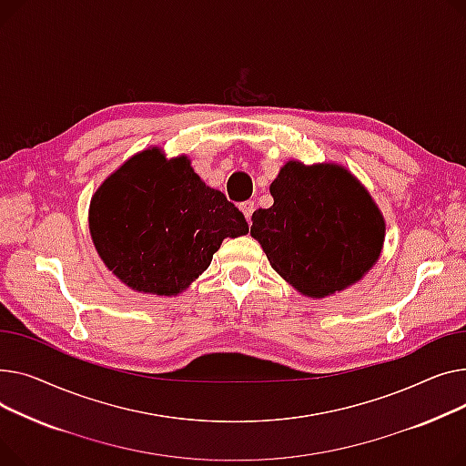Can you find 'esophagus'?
I'll list each match as a JSON object with an SVG mask.
<instances>
[{
	"instance_id": "obj_1",
	"label": "esophagus",
	"mask_w": 466,
	"mask_h": 466,
	"mask_svg": "<svg viewBox=\"0 0 466 466\" xmlns=\"http://www.w3.org/2000/svg\"><path fill=\"white\" fill-rule=\"evenodd\" d=\"M238 208H240V210H242V214L246 216V220L250 222L252 212H254V208H256V203H254V201H242V203L238 205Z\"/></svg>"
}]
</instances>
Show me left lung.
Masks as SVG:
<instances>
[{
    "instance_id": "obj_1",
    "label": "left lung",
    "mask_w": 466,
    "mask_h": 466,
    "mask_svg": "<svg viewBox=\"0 0 466 466\" xmlns=\"http://www.w3.org/2000/svg\"><path fill=\"white\" fill-rule=\"evenodd\" d=\"M275 203L252 214L250 233L282 279L309 297L358 282L384 244V218L339 166L289 161L270 184Z\"/></svg>"
}]
</instances>
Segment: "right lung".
Wrapping results in <instances>:
<instances>
[{"label":"right lung","instance_id":"1","mask_svg":"<svg viewBox=\"0 0 466 466\" xmlns=\"http://www.w3.org/2000/svg\"><path fill=\"white\" fill-rule=\"evenodd\" d=\"M90 233L105 265L129 288L173 295L210 265L226 237L248 233V224L186 157L167 161L152 148L96 191Z\"/></svg>","mask_w":466,"mask_h":466}]
</instances>
